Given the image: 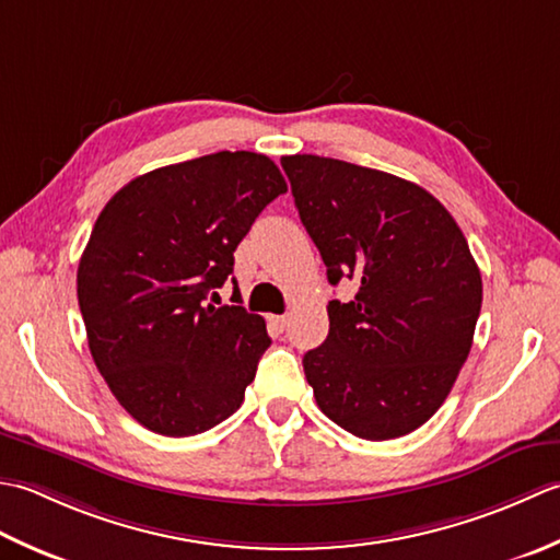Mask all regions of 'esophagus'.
<instances>
[{
    "label": "esophagus",
    "mask_w": 560,
    "mask_h": 560,
    "mask_svg": "<svg viewBox=\"0 0 560 560\" xmlns=\"http://www.w3.org/2000/svg\"><path fill=\"white\" fill-rule=\"evenodd\" d=\"M288 322H290V316H288V314H276V316H270V324L276 326L278 330H284V326H288Z\"/></svg>",
    "instance_id": "34e87169"
}]
</instances>
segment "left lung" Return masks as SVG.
Here are the masks:
<instances>
[{
	"label": "left lung",
	"mask_w": 560,
	"mask_h": 560,
	"mask_svg": "<svg viewBox=\"0 0 560 560\" xmlns=\"http://www.w3.org/2000/svg\"><path fill=\"white\" fill-rule=\"evenodd\" d=\"M280 164L330 284L360 288L328 302V336L304 355L318 408L362 440H394L435 416L469 358L481 270L425 188L340 159Z\"/></svg>",
	"instance_id": "left-lung-1"
}]
</instances>
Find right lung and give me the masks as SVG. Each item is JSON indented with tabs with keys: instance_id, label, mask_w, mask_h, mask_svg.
Listing matches in <instances>:
<instances>
[{
	"instance_id": "add662e5",
	"label": "right lung",
	"mask_w": 560,
	"mask_h": 560,
	"mask_svg": "<svg viewBox=\"0 0 560 560\" xmlns=\"http://www.w3.org/2000/svg\"><path fill=\"white\" fill-rule=\"evenodd\" d=\"M284 190L266 154L217 152L137 176L101 210L77 270L79 310L108 389L147 430L198 435L242 406L270 346L266 322L207 300Z\"/></svg>"
}]
</instances>
